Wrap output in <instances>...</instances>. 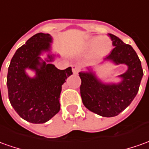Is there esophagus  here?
Masks as SVG:
<instances>
[{
    "label": "esophagus",
    "instance_id": "34e87169",
    "mask_svg": "<svg viewBox=\"0 0 149 149\" xmlns=\"http://www.w3.org/2000/svg\"><path fill=\"white\" fill-rule=\"evenodd\" d=\"M72 72L74 74H77L79 72V70H80V67L78 65H77V64H73L72 66Z\"/></svg>",
    "mask_w": 149,
    "mask_h": 149
}]
</instances>
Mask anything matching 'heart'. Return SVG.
Masks as SVG:
<instances>
[{"label":"heart","instance_id":"heart-1","mask_svg":"<svg viewBox=\"0 0 149 149\" xmlns=\"http://www.w3.org/2000/svg\"><path fill=\"white\" fill-rule=\"evenodd\" d=\"M111 42L107 39L95 37L88 42L87 48L89 50L96 49V53L100 55H104L108 54L111 49Z\"/></svg>","mask_w":149,"mask_h":149}]
</instances>
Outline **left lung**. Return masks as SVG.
Segmentation results:
<instances>
[{
  "instance_id": "left-lung-1",
  "label": "left lung",
  "mask_w": 149,
  "mask_h": 149,
  "mask_svg": "<svg viewBox=\"0 0 149 149\" xmlns=\"http://www.w3.org/2000/svg\"><path fill=\"white\" fill-rule=\"evenodd\" d=\"M109 36L115 47L104 60L127 66L126 72L118 76L121 81L102 82L90 68L87 72H79L83 104L90 111L105 117L117 116L130 105L138 93L143 75L141 62L132 46L113 34L109 33Z\"/></svg>"
}]
</instances>
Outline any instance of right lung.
<instances>
[{"label":"right lung","instance_id":"add662e5","mask_svg":"<svg viewBox=\"0 0 149 149\" xmlns=\"http://www.w3.org/2000/svg\"><path fill=\"white\" fill-rule=\"evenodd\" d=\"M52 36L36 33L16 50L7 74L8 95L15 112L25 121L40 124L48 121L60 110L59 98L62 85L72 74V68L59 70L52 63L54 54H48L45 60L40 55L49 52ZM27 68L36 76L30 78Z\"/></svg>","mask_w":149,"mask_h":149}]
</instances>
